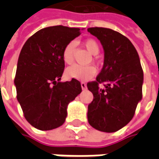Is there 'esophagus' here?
<instances>
[{
    "label": "esophagus",
    "instance_id": "34e87169",
    "mask_svg": "<svg viewBox=\"0 0 159 159\" xmlns=\"http://www.w3.org/2000/svg\"><path fill=\"white\" fill-rule=\"evenodd\" d=\"M81 87H82L83 90L87 89V84L85 83H81Z\"/></svg>",
    "mask_w": 159,
    "mask_h": 159
}]
</instances>
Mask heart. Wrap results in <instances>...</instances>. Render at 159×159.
Listing matches in <instances>:
<instances>
[{"mask_svg": "<svg viewBox=\"0 0 159 159\" xmlns=\"http://www.w3.org/2000/svg\"><path fill=\"white\" fill-rule=\"evenodd\" d=\"M84 46L89 50V52L95 55L100 51V47L96 41L93 39L86 40L84 42ZM75 50V43L70 42L67 43L64 48L62 52V57L64 61L66 64H70L73 61V55ZM96 72L95 68L89 66H80V65H73L66 69V75L67 77L71 79L79 80V81H88L92 78Z\"/></svg>", "mask_w": 159, "mask_h": 159, "instance_id": "1", "label": "heart"}]
</instances>
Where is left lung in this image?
<instances>
[{
	"label": "left lung",
	"instance_id": "8db88e82",
	"mask_svg": "<svg viewBox=\"0 0 159 159\" xmlns=\"http://www.w3.org/2000/svg\"><path fill=\"white\" fill-rule=\"evenodd\" d=\"M88 31L99 40L104 49V65L96 81L87 84L93 100L88 107L91 126L112 133L133 118L142 98L143 70L132 42L117 31L102 27ZM104 83V88L98 87Z\"/></svg>",
	"mask_w": 159,
	"mask_h": 159
}]
</instances>
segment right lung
<instances>
[{"instance_id": "1", "label": "right lung", "mask_w": 159, "mask_h": 159, "mask_svg": "<svg viewBox=\"0 0 159 159\" xmlns=\"http://www.w3.org/2000/svg\"><path fill=\"white\" fill-rule=\"evenodd\" d=\"M80 34L79 28L47 27L30 36L21 49L14 79L17 100L25 119L37 129L61 126L68 105L82 92L77 80L60 82L64 48Z\"/></svg>"}]
</instances>
